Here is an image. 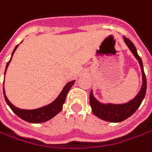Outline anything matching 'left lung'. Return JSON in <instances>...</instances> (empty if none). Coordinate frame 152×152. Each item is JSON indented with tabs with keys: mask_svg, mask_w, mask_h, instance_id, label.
<instances>
[{
	"mask_svg": "<svg viewBox=\"0 0 152 152\" xmlns=\"http://www.w3.org/2000/svg\"><path fill=\"white\" fill-rule=\"evenodd\" d=\"M125 42L128 48L132 51L133 56L139 61L140 65L142 75H143V85L141 87L140 91L139 94L133 98L132 101L124 103V104H103L98 101H96L95 97L93 96L92 91L90 94V104L93 114L96 116L102 119L103 121H107L110 122H121L128 117H130L133 113L138 110L140 106L141 102L145 98L146 93V78L143 68L142 60L137 53L136 48L133 42H131L127 37H124Z\"/></svg>",
	"mask_w": 152,
	"mask_h": 152,
	"instance_id": "1",
	"label": "left lung"
}]
</instances>
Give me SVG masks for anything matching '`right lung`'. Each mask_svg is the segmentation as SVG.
Returning <instances> with one entry per match:
<instances>
[{
	"mask_svg": "<svg viewBox=\"0 0 152 152\" xmlns=\"http://www.w3.org/2000/svg\"><path fill=\"white\" fill-rule=\"evenodd\" d=\"M18 46H19V45H17V46L15 47V49H14L12 54V56L14 51L16 50ZM11 59H10V61H11ZM10 61L7 63V66H6L5 72L7 71V66L9 64ZM74 82H75V80L67 83L66 86L64 87V89L62 90V91L61 92V94L59 95V96H58L56 99L52 102V103H50V104L45 106V107L40 108V109H37V110H21V109H19V108L13 106L11 102H9V100L7 99V97L5 95V91H4L3 87L4 97H5V100H6L7 103L8 104V106L11 108V110H12L19 118L23 119L24 121H28V122H31V123H42V122L47 121L50 120L51 118H53L55 115H56L61 110L62 106H63V103H64L65 100H66V94H67L68 91L70 90V88L72 87V85L74 84Z\"/></svg>",
	"mask_w": 152,
	"mask_h": 152,
	"instance_id": "obj_1",
	"label": "right lung"
}]
</instances>
